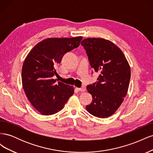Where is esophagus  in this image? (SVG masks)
Here are the masks:
<instances>
[{
	"label": "esophagus",
	"mask_w": 153,
	"mask_h": 153,
	"mask_svg": "<svg viewBox=\"0 0 153 153\" xmlns=\"http://www.w3.org/2000/svg\"><path fill=\"white\" fill-rule=\"evenodd\" d=\"M76 89L78 91H81V92H84L85 91V86H83L81 88H76Z\"/></svg>",
	"instance_id": "34e87169"
}]
</instances>
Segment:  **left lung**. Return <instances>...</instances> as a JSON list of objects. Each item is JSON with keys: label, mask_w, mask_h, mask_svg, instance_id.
Wrapping results in <instances>:
<instances>
[{"label": "left lung", "mask_w": 153, "mask_h": 153, "mask_svg": "<svg viewBox=\"0 0 153 153\" xmlns=\"http://www.w3.org/2000/svg\"><path fill=\"white\" fill-rule=\"evenodd\" d=\"M86 51L91 66L100 75L97 82L87 86L92 95L87 112L100 118L112 115L126 96L131 70L124 53L110 41L87 38L81 42Z\"/></svg>", "instance_id": "obj_1"}]
</instances>
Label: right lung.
Here are the masks:
<instances>
[{"instance_id": "obj_1", "label": "right lung", "mask_w": 153, "mask_h": 153, "mask_svg": "<svg viewBox=\"0 0 153 153\" xmlns=\"http://www.w3.org/2000/svg\"><path fill=\"white\" fill-rule=\"evenodd\" d=\"M82 37L48 38L31 50L22 69V85L32 106L42 114L61 111L74 93L72 86L57 83L56 66L66 53L79 47Z\"/></svg>"}]
</instances>
